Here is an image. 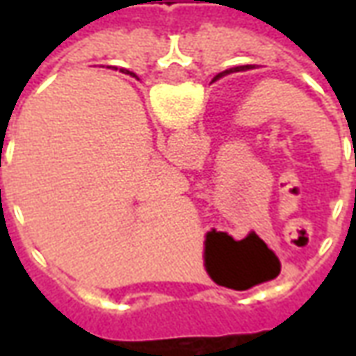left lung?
Returning <instances> with one entry per match:
<instances>
[{"label": "left lung", "instance_id": "1", "mask_svg": "<svg viewBox=\"0 0 356 356\" xmlns=\"http://www.w3.org/2000/svg\"><path fill=\"white\" fill-rule=\"evenodd\" d=\"M250 68H254V66L246 65V66H236V68H231V70H225V72L217 74L216 78H213V81H217V80H219V78H223V76H227V74H231V72H244V70H250Z\"/></svg>", "mask_w": 356, "mask_h": 356}]
</instances>
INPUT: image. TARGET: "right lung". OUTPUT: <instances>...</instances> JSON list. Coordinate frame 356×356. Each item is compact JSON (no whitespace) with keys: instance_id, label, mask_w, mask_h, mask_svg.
<instances>
[{"instance_id":"1","label":"right lung","mask_w":356,"mask_h":356,"mask_svg":"<svg viewBox=\"0 0 356 356\" xmlns=\"http://www.w3.org/2000/svg\"><path fill=\"white\" fill-rule=\"evenodd\" d=\"M133 78H135V74H133Z\"/></svg>"}]
</instances>
